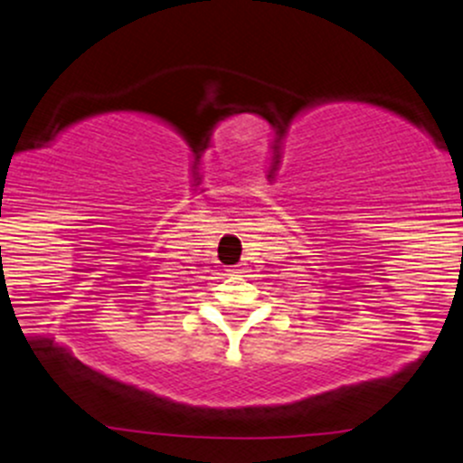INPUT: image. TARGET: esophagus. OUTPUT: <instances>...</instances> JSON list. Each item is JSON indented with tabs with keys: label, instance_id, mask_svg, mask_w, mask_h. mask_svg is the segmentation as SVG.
Segmentation results:
<instances>
[{
	"label": "esophagus",
	"instance_id": "esophagus-1",
	"mask_svg": "<svg viewBox=\"0 0 463 463\" xmlns=\"http://www.w3.org/2000/svg\"><path fill=\"white\" fill-rule=\"evenodd\" d=\"M235 273L241 275V273H244V269H235Z\"/></svg>",
	"mask_w": 463,
	"mask_h": 463
}]
</instances>
